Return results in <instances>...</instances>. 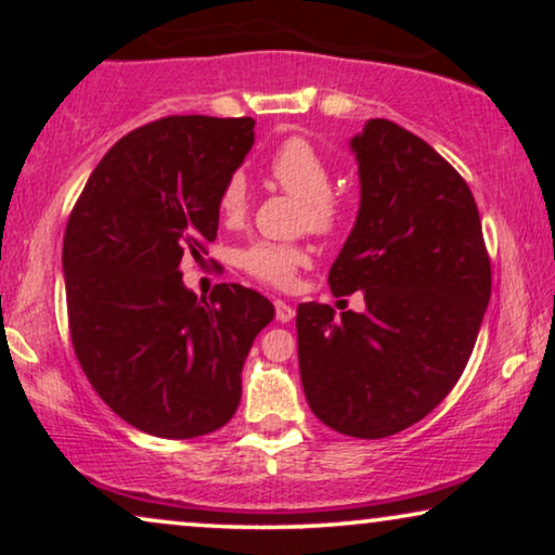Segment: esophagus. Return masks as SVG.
<instances>
[{
  "label": "esophagus",
  "instance_id": "34e87169",
  "mask_svg": "<svg viewBox=\"0 0 555 555\" xmlns=\"http://www.w3.org/2000/svg\"><path fill=\"white\" fill-rule=\"evenodd\" d=\"M275 315H278L280 323H291L295 318V308L287 306L285 300H275Z\"/></svg>",
  "mask_w": 555,
  "mask_h": 555
}]
</instances>
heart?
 Instances as JSON below:
<instances>
[{"label":"heart","instance_id":"b5f03b06","mask_svg":"<svg viewBox=\"0 0 555 555\" xmlns=\"http://www.w3.org/2000/svg\"><path fill=\"white\" fill-rule=\"evenodd\" d=\"M270 181L295 199H300L302 219L310 230L331 232L340 219L338 202L331 196V166L306 139H287L272 151L264 164ZM247 209V181L242 173H232L219 192V211L230 222H237ZM308 262L306 249L295 245L257 242L242 249L240 268L262 283L285 287L293 283L295 270Z\"/></svg>","mask_w":555,"mask_h":555}]
</instances>
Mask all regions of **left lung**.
Returning <instances> with one entry per match:
<instances>
[{"label": "left lung", "mask_w": 555, "mask_h": 555, "mask_svg": "<svg viewBox=\"0 0 555 555\" xmlns=\"http://www.w3.org/2000/svg\"><path fill=\"white\" fill-rule=\"evenodd\" d=\"M361 202L331 264L336 295L366 310L298 306V363L313 414L382 439L424 420L457 384L490 302V260L465 179L420 135L384 118L351 141Z\"/></svg>", "instance_id": "left-lung-1"}]
</instances>
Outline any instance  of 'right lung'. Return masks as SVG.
I'll return each mask as SVG.
<instances>
[{"instance_id": "1", "label": "right lung", "mask_w": 555, "mask_h": 555, "mask_svg": "<svg viewBox=\"0 0 555 555\" xmlns=\"http://www.w3.org/2000/svg\"><path fill=\"white\" fill-rule=\"evenodd\" d=\"M253 143V118L154 120L101 158L67 219L75 356L98 397L146 435L224 427L253 340L275 318L249 287L222 283L207 300L181 280V260L217 240L219 192Z\"/></svg>"}]
</instances>
